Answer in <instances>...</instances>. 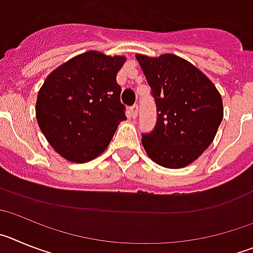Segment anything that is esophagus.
Here are the masks:
<instances>
[{
  "label": "esophagus",
  "instance_id": "34e87169",
  "mask_svg": "<svg viewBox=\"0 0 253 253\" xmlns=\"http://www.w3.org/2000/svg\"><path fill=\"white\" fill-rule=\"evenodd\" d=\"M130 115H131V118H137V115H138V105H133V106L130 107Z\"/></svg>",
  "mask_w": 253,
  "mask_h": 253
}]
</instances>
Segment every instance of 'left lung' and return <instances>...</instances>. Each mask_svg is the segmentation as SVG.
Instances as JSON below:
<instances>
[{
    "label": "left lung",
    "instance_id": "left-lung-1",
    "mask_svg": "<svg viewBox=\"0 0 253 253\" xmlns=\"http://www.w3.org/2000/svg\"><path fill=\"white\" fill-rule=\"evenodd\" d=\"M157 106L153 130L142 144L153 162L182 169L211 144L223 119L222 96L194 64L175 54H137Z\"/></svg>",
    "mask_w": 253,
    "mask_h": 253
}]
</instances>
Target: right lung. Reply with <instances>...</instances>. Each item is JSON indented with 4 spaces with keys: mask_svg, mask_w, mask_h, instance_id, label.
I'll list each match as a JSON object with an SVG mask.
<instances>
[{
    "mask_svg": "<svg viewBox=\"0 0 253 253\" xmlns=\"http://www.w3.org/2000/svg\"><path fill=\"white\" fill-rule=\"evenodd\" d=\"M125 59L88 50L55 68L40 87L38 124L67 161L84 163L99 157L126 119L116 82Z\"/></svg>",
    "mask_w": 253,
    "mask_h": 253,
    "instance_id": "obj_1",
    "label": "right lung"
}]
</instances>
